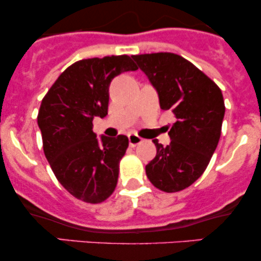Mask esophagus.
Masks as SVG:
<instances>
[{
	"label": "esophagus",
	"instance_id": "34e87169",
	"mask_svg": "<svg viewBox=\"0 0 261 261\" xmlns=\"http://www.w3.org/2000/svg\"><path fill=\"white\" fill-rule=\"evenodd\" d=\"M127 137H128V143H130L131 147H135V146L140 145V143L143 141L140 136H137V135L135 134H130Z\"/></svg>",
	"mask_w": 261,
	"mask_h": 261
}]
</instances>
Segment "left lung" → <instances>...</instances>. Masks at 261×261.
Instances as JSON below:
<instances>
[{
  "label": "left lung",
  "instance_id": "obj_1",
  "mask_svg": "<svg viewBox=\"0 0 261 261\" xmlns=\"http://www.w3.org/2000/svg\"><path fill=\"white\" fill-rule=\"evenodd\" d=\"M133 59L157 92L161 109L172 110L176 118L168 133V146L153 140L157 154L146 166V174L162 191H180L202 175L216 151L226 110L222 92L175 54H145Z\"/></svg>",
  "mask_w": 261,
  "mask_h": 261
}]
</instances>
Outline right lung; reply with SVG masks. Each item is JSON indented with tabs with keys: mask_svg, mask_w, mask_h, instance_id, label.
I'll list each match as a JSON object with an SVG mask.
<instances>
[{
	"mask_svg": "<svg viewBox=\"0 0 261 261\" xmlns=\"http://www.w3.org/2000/svg\"><path fill=\"white\" fill-rule=\"evenodd\" d=\"M135 70L127 55L81 60L60 74L41 100L38 126L45 157L60 184L85 202L104 201L116 187L128 139L97 137L92 122L108 114L114 77Z\"/></svg>",
	"mask_w": 261,
	"mask_h": 261,
	"instance_id": "add662e5",
	"label": "right lung"
}]
</instances>
